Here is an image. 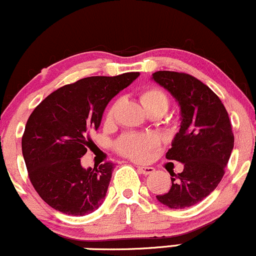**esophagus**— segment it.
Masks as SVG:
<instances>
[{
  "label": "esophagus",
  "instance_id": "1",
  "mask_svg": "<svg viewBox=\"0 0 256 256\" xmlns=\"http://www.w3.org/2000/svg\"><path fill=\"white\" fill-rule=\"evenodd\" d=\"M138 170H139V172L142 174V175H151V174L154 172V168L144 166V165H141V166H138Z\"/></svg>",
  "mask_w": 256,
  "mask_h": 256
}]
</instances>
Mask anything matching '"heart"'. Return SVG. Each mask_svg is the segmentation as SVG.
Segmentation results:
<instances>
[{
	"label": "heart",
	"instance_id": "heart-1",
	"mask_svg": "<svg viewBox=\"0 0 256 256\" xmlns=\"http://www.w3.org/2000/svg\"><path fill=\"white\" fill-rule=\"evenodd\" d=\"M140 100L145 109L151 111H165L170 105V98L164 90L157 86H150L141 90ZM116 110V104L111 105L106 112V121L114 118ZM159 145V139L152 134H140V133H128L120 138L116 141V150L126 157L136 159H144L147 157L150 151Z\"/></svg>",
	"mask_w": 256,
	"mask_h": 256
}]
</instances>
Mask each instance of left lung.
Instances as JSON below:
<instances>
[{"label": "left lung", "mask_w": 256, "mask_h": 256, "mask_svg": "<svg viewBox=\"0 0 256 256\" xmlns=\"http://www.w3.org/2000/svg\"><path fill=\"white\" fill-rule=\"evenodd\" d=\"M153 79L166 88L181 106V128L165 157L183 163V171L171 175V187L157 195L170 208L196 205L217 188L234 148V133L224 104L193 75L159 70Z\"/></svg>", "instance_id": "1"}]
</instances>
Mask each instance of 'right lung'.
<instances>
[{
  "instance_id": "1",
  "label": "right lung",
  "mask_w": 256,
  "mask_h": 256,
  "mask_svg": "<svg viewBox=\"0 0 256 256\" xmlns=\"http://www.w3.org/2000/svg\"><path fill=\"white\" fill-rule=\"evenodd\" d=\"M139 75L84 78L50 93L30 115L21 140L27 172L39 196L56 211L85 216L103 204L115 164L84 169L80 160L108 103Z\"/></svg>"
}]
</instances>
